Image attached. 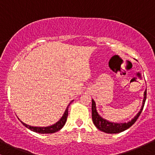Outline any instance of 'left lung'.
I'll use <instances>...</instances> for the list:
<instances>
[{
	"instance_id": "8db88e82",
	"label": "left lung",
	"mask_w": 155,
	"mask_h": 155,
	"mask_svg": "<svg viewBox=\"0 0 155 155\" xmlns=\"http://www.w3.org/2000/svg\"><path fill=\"white\" fill-rule=\"evenodd\" d=\"M146 99H147V90L144 91L143 93V102H142V106L140 107V111L137 113V114L131 120H129L127 122H110L106 119L103 118L102 117L97 113V108H96V104L95 101L92 99V122L94 124L97 129L100 130L101 131L106 133H119L122 132V131L128 129L130 127L133 125V124L136 122L137 119L140 116V113H141L142 110H143V106Z\"/></svg>"
}]
</instances>
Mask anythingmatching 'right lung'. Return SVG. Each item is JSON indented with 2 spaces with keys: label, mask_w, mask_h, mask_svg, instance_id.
Returning a JSON list of instances; mask_svg holds the SVG:
<instances>
[{
  "label": "right lung",
  "mask_w": 155,
  "mask_h": 155,
  "mask_svg": "<svg viewBox=\"0 0 155 155\" xmlns=\"http://www.w3.org/2000/svg\"><path fill=\"white\" fill-rule=\"evenodd\" d=\"M73 101H72L71 102H73ZM71 102L70 104H68V106H67L66 109H65V111L64 112L63 115L62 116L61 118H60L56 123L51 124L50 126H47V127H36V126L28 125V124L24 123L22 121H20V122H22L25 127H26L27 128H28L29 130H31L35 133H41V134H45V133H48V134H49V133H54L55 132H58V131L60 130V129L63 128V126L65 125V122H66L68 115V106H70Z\"/></svg>",
  "instance_id": "obj_1"
}]
</instances>
